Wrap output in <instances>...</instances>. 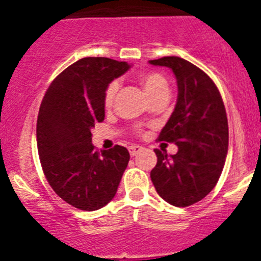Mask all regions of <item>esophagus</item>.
Returning a JSON list of instances; mask_svg holds the SVG:
<instances>
[{
  "label": "esophagus",
  "mask_w": 261,
  "mask_h": 261,
  "mask_svg": "<svg viewBox=\"0 0 261 261\" xmlns=\"http://www.w3.org/2000/svg\"><path fill=\"white\" fill-rule=\"evenodd\" d=\"M142 150H144V147L138 146V145H132V146H129V153H130V155L132 156L137 155V154L141 153Z\"/></svg>",
  "instance_id": "esophagus-1"
}]
</instances>
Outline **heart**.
Instances as JSON below:
<instances>
[{"mask_svg": "<svg viewBox=\"0 0 261 261\" xmlns=\"http://www.w3.org/2000/svg\"><path fill=\"white\" fill-rule=\"evenodd\" d=\"M140 82H141L142 87H144L145 93L150 99L155 98V96L163 95V94H168V84L166 78L161 75L159 73H154V71H149V73H144L140 75ZM117 90H119V84L116 81L111 82L107 86L105 91V102L106 107H111L115 100Z\"/></svg>", "mask_w": 261, "mask_h": 261, "instance_id": "obj_1", "label": "heart"}]
</instances>
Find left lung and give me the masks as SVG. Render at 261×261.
I'll use <instances>...</instances> for the list:
<instances>
[{
	"instance_id": "left-lung-1",
	"label": "left lung",
	"mask_w": 261,
	"mask_h": 261,
	"mask_svg": "<svg viewBox=\"0 0 261 261\" xmlns=\"http://www.w3.org/2000/svg\"><path fill=\"white\" fill-rule=\"evenodd\" d=\"M149 62L171 69L177 82L176 106L158 137L177 145V153L155 149L150 177L165 201L184 208L204 199L220 179L229 147L226 110L212 78L190 61L167 56Z\"/></svg>"
}]
</instances>
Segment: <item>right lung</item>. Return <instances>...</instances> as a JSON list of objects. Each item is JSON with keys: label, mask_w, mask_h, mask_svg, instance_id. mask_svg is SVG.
<instances>
[{"label": "right lung", "mask_w": 261, "mask_h": 261, "mask_svg": "<svg viewBox=\"0 0 261 261\" xmlns=\"http://www.w3.org/2000/svg\"><path fill=\"white\" fill-rule=\"evenodd\" d=\"M129 68L107 57H85L61 71L41 100L36 124L41 167L56 195L81 211H96L114 199L128 166L124 146L96 150L91 128L105 120L108 84Z\"/></svg>", "instance_id": "add662e5"}]
</instances>
